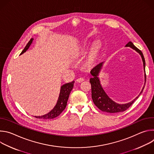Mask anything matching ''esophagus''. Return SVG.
Here are the masks:
<instances>
[{
    "instance_id": "obj_1",
    "label": "esophagus",
    "mask_w": 154,
    "mask_h": 154,
    "mask_svg": "<svg viewBox=\"0 0 154 154\" xmlns=\"http://www.w3.org/2000/svg\"><path fill=\"white\" fill-rule=\"evenodd\" d=\"M83 81H84V78H83V77H79V78L77 79V82H79V83H81V82H82Z\"/></svg>"
}]
</instances>
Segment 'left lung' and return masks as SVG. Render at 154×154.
<instances>
[{
  "label": "left lung",
  "instance_id": "8db88e82",
  "mask_svg": "<svg viewBox=\"0 0 154 154\" xmlns=\"http://www.w3.org/2000/svg\"><path fill=\"white\" fill-rule=\"evenodd\" d=\"M125 47H130L131 48L135 50L138 53L140 54L143 60L144 70L145 72L146 63H145L144 57L143 56L142 52L140 49H138L136 46H135L134 44L131 41L128 42L127 44ZM103 63V62H102L96 64L90 71V73L92 75V77L90 79V82L91 85V95H92L93 101L95 104V105L102 112L110 113H115L124 112L133 104V103L137 99V98H138L139 96L142 93L144 90V87L143 88V89L141 93H140V94L132 101L125 104H119V103H116L108 96V95L104 91L103 88L102 87L100 83V80L98 76L100 71V69H102ZM146 80V75L145 72V82Z\"/></svg>",
  "mask_w": 154,
  "mask_h": 154
}]
</instances>
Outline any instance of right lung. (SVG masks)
<instances>
[{
  "label": "right lung",
  "mask_w": 154,
  "mask_h": 154,
  "mask_svg": "<svg viewBox=\"0 0 154 154\" xmlns=\"http://www.w3.org/2000/svg\"><path fill=\"white\" fill-rule=\"evenodd\" d=\"M33 40V38L30 39V40L29 41L27 45H26L24 50L22 51L20 55L23 54L25 52H26V51L29 48L30 46L31 45ZM74 83V81H72V82H70V83H65L64 85L61 86L60 93V95H59L57 104L49 113L45 115L39 116H35V117L36 118L42 119H54L57 117L58 116H59L65 109L66 106L69 94L73 88Z\"/></svg>",
  "instance_id": "add662e5"
}]
</instances>
